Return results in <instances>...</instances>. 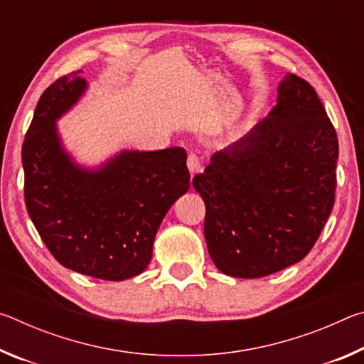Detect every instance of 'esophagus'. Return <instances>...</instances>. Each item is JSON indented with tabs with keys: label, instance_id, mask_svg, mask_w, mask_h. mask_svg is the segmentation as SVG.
<instances>
[{
	"label": "esophagus",
	"instance_id": "34e87169",
	"mask_svg": "<svg viewBox=\"0 0 364 364\" xmlns=\"http://www.w3.org/2000/svg\"><path fill=\"white\" fill-rule=\"evenodd\" d=\"M188 168H189L191 176H194V175H197L200 171V160H199V157L196 156L194 152L188 154Z\"/></svg>",
	"mask_w": 364,
	"mask_h": 364
}]
</instances>
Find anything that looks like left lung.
I'll use <instances>...</instances> for the list:
<instances>
[{"instance_id": "1", "label": "left lung", "mask_w": 364, "mask_h": 364, "mask_svg": "<svg viewBox=\"0 0 364 364\" xmlns=\"http://www.w3.org/2000/svg\"><path fill=\"white\" fill-rule=\"evenodd\" d=\"M337 159V134L315 88L287 73L267 119L193 180L215 267L254 279L305 258L334 207Z\"/></svg>"}]
</instances>
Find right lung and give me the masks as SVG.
<instances>
[{
  "mask_svg": "<svg viewBox=\"0 0 364 364\" xmlns=\"http://www.w3.org/2000/svg\"><path fill=\"white\" fill-rule=\"evenodd\" d=\"M80 72L58 78L36 104L22 146L27 212L63 267L106 281L147 268L168 208L189 189L186 151H122L97 168L73 162L56 120L86 90Z\"/></svg>",
  "mask_w": 364,
  "mask_h": 364,
  "instance_id": "add662e5",
  "label": "right lung"
}]
</instances>
